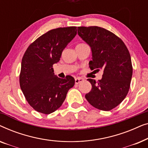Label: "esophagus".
<instances>
[{"label": "esophagus", "instance_id": "34e87169", "mask_svg": "<svg viewBox=\"0 0 148 148\" xmlns=\"http://www.w3.org/2000/svg\"><path fill=\"white\" fill-rule=\"evenodd\" d=\"M83 81H84V79H82V78H81V77L75 78V84H79V83L82 82Z\"/></svg>", "mask_w": 148, "mask_h": 148}]
</instances>
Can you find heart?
I'll return each instance as SVG.
<instances>
[{"label": "heart", "instance_id": "b5f03b06", "mask_svg": "<svg viewBox=\"0 0 148 148\" xmlns=\"http://www.w3.org/2000/svg\"><path fill=\"white\" fill-rule=\"evenodd\" d=\"M86 44H84V43H82V44H79L78 45H85Z\"/></svg>", "mask_w": 148, "mask_h": 148}]
</instances>
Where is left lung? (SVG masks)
Here are the masks:
<instances>
[{
    "label": "left lung",
    "mask_w": 148,
    "mask_h": 148,
    "mask_svg": "<svg viewBox=\"0 0 148 148\" xmlns=\"http://www.w3.org/2000/svg\"><path fill=\"white\" fill-rule=\"evenodd\" d=\"M77 30L92 49L90 69L104 71L98 82L88 79L92 88L85 97L96 108L112 110L122 102L130 88L133 66L129 50L120 38L104 28L82 26Z\"/></svg>",
    "instance_id": "obj_1"
}]
</instances>
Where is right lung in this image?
<instances>
[{
  "instance_id": "right-lung-1",
  "label": "right lung",
  "mask_w": 148,
  "mask_h": 148,
  "mask_svg": "<svg viewBox=\"0 0 148 148\" xmlns=\"http://www.w3.org/2000/svg\"><path fill=\"white\" fill-rule=\"evenodd\" d=\"M77 27L50 30L32 42L23 54L19 84L29 104L38 112L48 114L59 108L75 79L54 75L52 66L77 34Z\"/></svg>"
}]
</instances>
